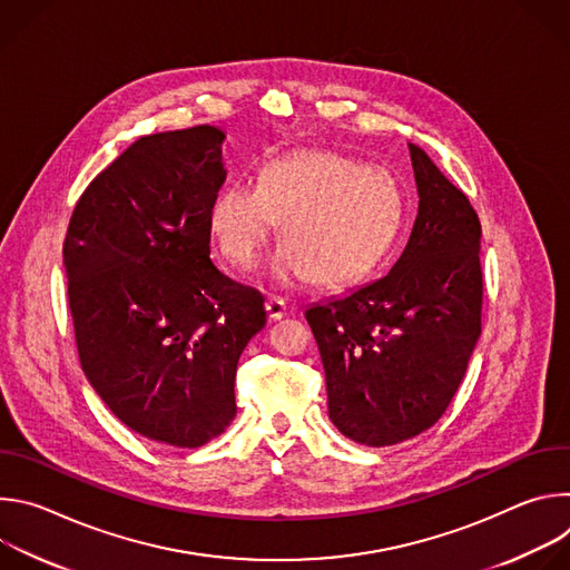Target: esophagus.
<instances>
[{
    "instance_id": "esophagus-1",
    "label": "esophagus",
    "mask_w": 570,
    "mask_h": 570,
    "mask_svg": "<svg viewBox=\"0 0 570 570\" xmlns=\"http://www.w3.org/2000/svg\"><path fill=\"white\" fill-rule=\"evenodd\" d=\"M266 313H268V320H282L284 315H288V306L279 297H268L266 299Z\"/></svg>"
}]
</instances>
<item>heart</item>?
Here are the masks:
<instances>
[{"instance_id": "b5f03b06", "label": "heart", "mask_w": 570, "mask_h": 570, "mask_svg": "<svg viewBox=\"0 0 570 570\" xmlns=\"http://www.w3.org/2000/svg\"><path fill=\"white\" fill-rule=\"evenodd\" d=\"M403 216L394 176L381 167L322 150L266 161L257 185L229 183L212 198L209 232L236 268H253L275 218L284 238L266 264L273 284L308 277L345 286L370 275L390 250Z\"/></svg>"}]
</instances>
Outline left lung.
Listing matches in <instances>:
<instances>
[{"label": "left lung", "mask_w": 570, "mask_h": 570, "mask_svg": "<svg viewBox=\"0 0 570 570\" xmlns=\"http://www.w3.org/2000/svg\"><path fill=\"white\" fill-rule=\"evenodd\" d=\"M420 209L387 275L306 308L330 420L365 446L429 431L449 409L480 336V220L433 159L409 144Z\"/></svg>", "instance_id": "obj_1"}]
</instances>
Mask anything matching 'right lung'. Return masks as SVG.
I'll return each mask as SVG.
<instances>
[{"mask_svg":"<svg viewBox=\"0 0 570 570\" xmlns=\"http://www.w3.org/2000/svg\"><path fill=\"white\" fill-rule=\"evenodd\" d=\"M216 126L139 137L78 198L62 246L80 365L135 433L180 449L236 415L240 352L264 297L209 259V205L225 183Z\"/></svg>","mask_w":570,"mask_h":570,"instance_id":"1","label":"right lung"}]
</instances>
